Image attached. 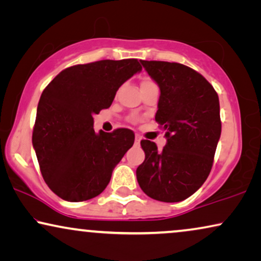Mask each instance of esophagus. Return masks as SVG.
Instances as JSON below:
<instances>
[{
	"label": "esophagus",
	"mask_w": 261,
	"mask_h": 261,
	"mask_svg": "<svg viewBox=\"0 0 261 261\" xmlns=\"http://www.w3.org/2000/svg\"><path fill=\"white\" fill-rule=\"evenodd\" d=\"M141 140H142V137H141L140 135H138V134H136V136H135V143H136V144H140Z\"/></svg>",
	"instance_id": "34e87169"
}]
</instances>
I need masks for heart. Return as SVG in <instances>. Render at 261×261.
Instances as JSON below:
<instances>
[{
	"label": "heart",
	"mask_w": 261,
	"mask_h": 261,
	"mask_svg": "<svg viewBox=\"0 0 261 261\" xmlns=\"http://www.w3.org/2000/svg\"><path fill=\"white\" fill-rule=\"evenodd\" d=\"M147 86H156V85H155V82L152 81L151 79L144 77L143 81H142V87H147Z\"/></svg>",
	"instance_id": "heart-1"
}]
</instances>
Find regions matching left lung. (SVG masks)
Returning <instances> with one entry per match:
<instances>
[{
    "label": "left lung",
    "instance_id": "1",
    "mask_svg": "<svg viewBox=\"0 0 261 261\" xmlns=\"http://www.w3.org/2000/svg\"><path fill=\"white\" fill-rule=\"evenodd\" d=\"M160 87L155 120L166 131L161 151L141 141L145 159L136 175L152 199L175 203L196 192L210 174L221 137L220 100L204 76L180 63L141 61Z\"/></svg>",
    "mask_w": 261,
    "mask_h": 261
}]
</instances>
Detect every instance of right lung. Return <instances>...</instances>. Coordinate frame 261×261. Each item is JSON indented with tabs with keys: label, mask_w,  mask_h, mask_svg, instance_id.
Segmentation results:
<instances>
[{
	"label": "right lung",
	"mask_w": 261,
	"mask_h": 261,
	"mask_svg": "<svg viewBox=\"0 0 261 261\" xmlns=\"http://www.w3.org/2000/svg\"><path fill=\"white\" fill-rule=\"evenodd\" d=\"M141 70L135 58L77 64L61 71L44 89L32 143L45 182L62 199L99 196L133 147V131L96 134L93 116L109 109L119 87Z\"/></svg>",
	"instance_id": "right-lung-1"
}]
</instances>
